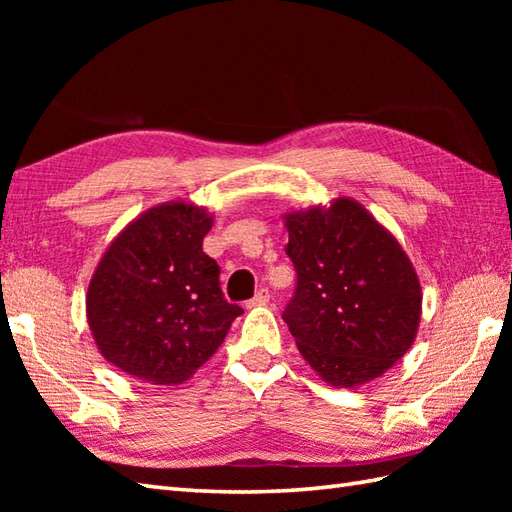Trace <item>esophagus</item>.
Wrapping results in <instances>:
<instances>
[{"instance_id": "obj_1", "label": "esophagus", "mask_w": 512, "mask_h": 512, "mask_svg": "<svg viewBox=\"0 0 512 512\" xmlns=\"http://www.w3.org/2000/svg\"><path fill=\"white\" fill-rule=\"evenodd\" d=\"M270 301V292L266 288L257 290V295L248 301V308H255V306H266V303Z\"/></svg>"}]
</instances>
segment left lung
<instances>
[{"instance_id":"left-lung-1","label":"left lung","mask_w":512,"mask_h":512,"mask_svg":"<svg viewBox=\"0 0 512 512\" xmlns=\"http://www.w3.org/2000/svg\"><path fill=\"white\" fill-rule=\"evenodd\" d=\"M297 290L284 321L306 363L336 389L365 385L416 341L422 288L398 239L361 202L284 215Z\"/></svg>"}]
</instances>
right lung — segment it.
Here are the masks:
<instances>
[{
    "label": "right lung",
    "mask_w": 512,
    "mask_h": 512,
    "mask_svg": "<svg viewBox=\"0 0 512 512\" xmlns=\"http://www.w3.org/2000/svg\"><path fill=\"white\" fill-rule=\"evenodd\" d=\"M213 215L187 200L151 206L118 233L88 286L85 314L101 356L151 385H180L244 310L220 290L202 250Z\"/></svg>",
    "instance_id": "right-lung-1"
}]
</instances>
